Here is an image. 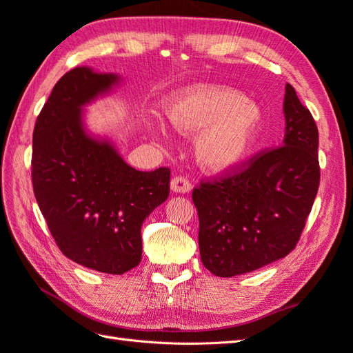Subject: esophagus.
I'll list each match as a JSON object with an SVG mask.
<instances>
[{
    "instance_id": "1",
    "label": "esophagus",
    "mask_w": 353,
    "mask_h": 353,
    "mask_svg": "<svg viewBox=\"0 0 353 353\" xmlns=\"http://www.w3.org/2000/svg\"><path fill=\"white\" fill-rule=\"evenodd\" d=\"M191 183L185 178V176H175L170 181V190L174 191V193H188L191 191Z\"/></svg>"
}]
</instances>
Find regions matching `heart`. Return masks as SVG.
Segmentation results:
<instances>
[{"label":"heart","instance_id":"b5f03b06","mask_svg":"<svg viewBox=\"0 0 353 353\" xmlns=\"http://www.w3.org/2000/svg\"><path fill=\"white\" fill-rule=\"evenodd\" d=\"M169 125L181 134H200L199 163L212 172L237 166L258 137L263 113L237 90L200 83L175 94L166 104Z\"/></svg>","mask_w":353,"mask_h":353}]
</instances>
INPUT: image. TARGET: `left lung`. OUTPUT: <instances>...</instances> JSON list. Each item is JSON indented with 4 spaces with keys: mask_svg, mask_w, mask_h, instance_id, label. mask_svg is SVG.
I'll return each mask as SVG.
<instances>
[{
    "mask_svg": "<svg viewBox=\"0 0 353 353\" xmlns=\"http://www.w3.org/2000/svg\"><path fill=\"white\" fill-rule=\"evenodd\" d=\"M283 112L281 147L193 190L200 258L218 276L252 272L285 258L311 213L319 187L318 130L290 83Z\"/></svg>",
    "mask_w": 353,
    "mask_h": 353,
    "instance_id": "1",
    "label": "left lung"
}]
</instances>
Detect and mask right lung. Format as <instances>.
<instances>
[{"instance_id":"1","label":"right lung","mask_w":353,"mask_h":353,"mask_svg":"<svg viewBox=\"0 0 353 353\" xmlns=\"http://www.w3.org/2000/svg\"><path fill=\"white\" fill-rule=\"evenodd\" d=\"M121 82L74 68L59 79L34 130L32 184L59 249L87 268L121 275L141 262V225L169 196L170 170L128 165L108 138L88 132L83 108Z\"/></svg>"}]
</instances>
